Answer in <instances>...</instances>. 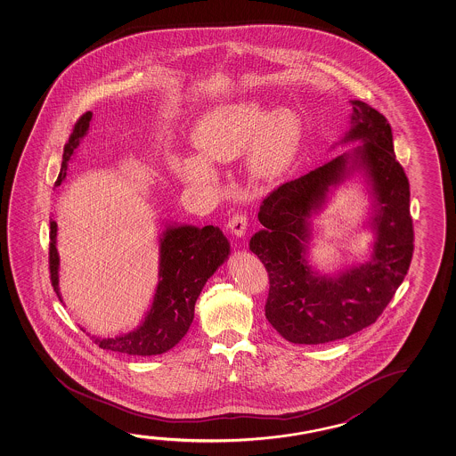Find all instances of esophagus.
I'll return each mask as SVG.
<instances>
[{"label": "esophagus", "instance_id": "obj_1", "mask_svg": "<svg viewBox=\"0 0 456 456\" xmlns=\"http://www.w3.org/2000/svg\"><path fill=\"white\" fill-rule=\"evenodd\" d=\"M227 229L232 232L235 237H243L247 233L248 219L245 215H233L227 223Z\"/></svg>", "mask_w": 456, "mask_h": 456}]
</instances>
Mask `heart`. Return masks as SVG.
Segmentation results:
<instances>
[{
  "mask_svg": "<svg viewBox=\"0 0 456 456\" xmlns=\"http://www.w3.org/2000/svg\"><path fill=\"white\" fill-rule=\"evenodd\" d=\"M304 134V119L291 108L270 111L259 98L223 103L195 120L191 138L199 156L175 157L172 170L187 186H209L216 181L209 162H229L248 150L254 176L272 180L292 164Z\"/></svg>",
  "mask_w": 456,
  "mask_h": 456,
  "instance_id": "1",
  "label": "heart"
}]
</instances>
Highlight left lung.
<instances>
[{
    "mask_svg": "<svg viewBox=\"0 0 456 456\" xmlns=\"http://www.w3.org/2000/svg\"><path fill=\"white\" fill-rule=\"evenodd\" d=\"M350 103V128L332 148L361 144L273 191L257 215L264 229L249 240V249L269 272L265 318L291 344H328L370 326L411 267V187L395 160L391 127L372 106ZM354 172L363 175L371 197V254L367 262L320 273L309 259L313 219Z\"/></svg>",
    "mask_w": 456,
    "mask_h": 456,
    "instance_id": "left-lung-1",
    "label": "left lung"
}]
</instances>
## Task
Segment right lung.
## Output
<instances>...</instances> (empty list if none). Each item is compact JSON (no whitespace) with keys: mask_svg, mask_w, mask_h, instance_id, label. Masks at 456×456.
Returning <instances> with one entry per match:
<instances>
[{"mask_svg":"<svg viewBox=\"0 0 456 456\" xmlns=\"http://www.w3.org/2000/svg\"><path fill=\"white\" fill-rule=\"evenodd\" d=\"M92 112H86L76 122L65 150L59 178L55 186H61L67 178L68 164L73 160L79 142L89 132ZM51 280L53 291L61 299V256L57 251V223L51 217ZM231 243L219 227L167 223L159 237V281L152 296L150 310L142 322L126 334L114 337L90 336L103 350L118 351L132 356H156L172 350L181 342L194 320L195 302L209 276L215 275L229 259ZM86 332V329L81 328Z\"/></svg>","mask_w":456,"mask_h":456,"instance_id":"1","label":"right lung"}]
</instances>
